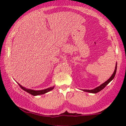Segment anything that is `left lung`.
<instances>
[{
    "label": "left lung",
    "mask_w": 126,
    "mask_h": 126,
    "mask_svg": "<svg viewBox=\"0 0 126 126\" xmlns=\"http://www.w3.org/2000/svg\"><path fill=\"white\" fill-rule=\"evenodd\" d=\"M116 68H117V64H116V67H115V71H114V72L113 74H112V76L110 77V78L108 80H107L106 82H104V83H102V85H101L99 86V87L96 88L95 89H93V90H84L83 91H87V92H89V93H97L99 92L100 91H101V90H102V89H104V88L106 87L107 85L108 84H109V83H110V82H111V80H112L113 79H114V77H115V74H116Z\"/></svg>",
    "instance_id": "left-lung-1"
}]
</instances>
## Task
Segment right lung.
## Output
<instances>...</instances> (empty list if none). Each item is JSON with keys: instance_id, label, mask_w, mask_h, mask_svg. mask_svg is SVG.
<instances>
[{"instance_id": "right-lung-1", "label": "right lung", "mask_w": 126, "mask_h": 126, "mask_svg": "<svg viewBox=\"0 0 126 126\" xmlns=\"http://www.w3.org/2000/svg\"><path fill=\"white\" fill-rule=\"evenodd\" d=\"M19 87L21 88L22 89V90H24V91H25L26 92L29 93H30V94L33 95V96H36V95H40V94H45L46 93L49 92V91H51L52 90H53L54 89V87H50V88H47V89H45V90H39V91H35V90H29V89H26L25 88L22 87V86H21V85L19 84Z\"/></svg>"}]
</instances>
